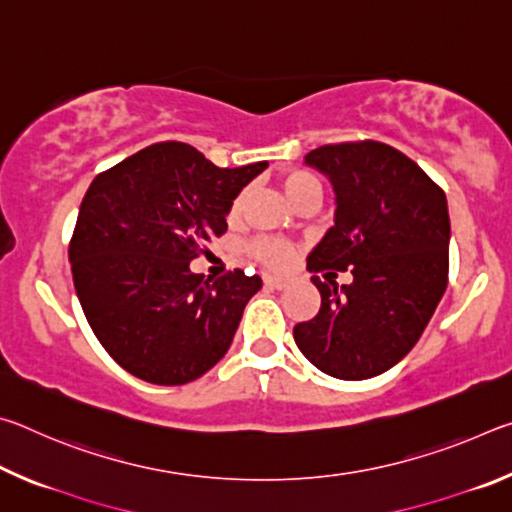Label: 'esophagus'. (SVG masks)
Segmentation results:
<instances>
[{"label":"esophagus","mask_w":512,"mask_h":512,"mask_svg":"<svg viewBox=\"0 0 512 512\" xmlns=\"http://www.w3.org/2000/svg\"><path fill=\"white\" fill-rule=\"evenodd\" d=\"M264 284L268 289H277V291H282L284 287H287V280H284V277H273V275H266L264 277Z\"/></svg>","instance_id":"34e87169"}]
</instances>
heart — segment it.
Returning a JSON list of instances; mask_svg holds the SVG:
<instances>
[{"label":"heart","mask_w":512,"mask_h":512,"mask_svg":"<svg viewBox=\"0 0 512 512\" xmlns=\"http://www.w3.org/2000/svg\"><path fill=\"white\" fill-rule=\"evenodd\" d=\"M280 185H282L284 196L289 198L291 205L296 203L300 196H305L309 192H320V183L307 171L284 173ZM244 201H246V192H241L230 205V216H237L241 212ZM250 253H253V257L259 259L262 264H266L268 268H284L289 264L293 250L289 244H284V241H280V239L264 237V239H257L250 244Z\"/></svg>","instance_id":"1"}]
</instances>
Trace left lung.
Instances as JSON below:
<instances>
[{
    "label": "left lung",
    "mask_w": 512,
    "mask_h": 512,
    "mask_svg": "<svg viewBox=\"0 0 512 512\" xmlns=\"http://www.w3.org/2000/svg\"><path fill=\"white\" fill-rule=\"evenodd\" d=\"M305 164L327 176L336 196L334 225L307 268L350 271L352 282L339 289L311 277L320 309L293 327V339L325 375H381L418 343L447 289L445 192L404 153L372 140L320 146Z\"/></svg>",
    "instance_id": "obj_1"
}]
</instances>
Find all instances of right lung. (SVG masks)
<instances>
[{"instance_id":"1","label":"right lung","mask_w":512,"mask_h":512,"mask_svg":"<svg viewBox=\"0 0 512 512\" xmlns=\"http://www.w3.org/2000/svg\"><path fill=\"white\" fill-rule=\"evenodd\" d=\"M266 167L219 169L194 146L160 142L92 180L69 264L94 336L131 375L180 386L228 352L262 280L235 271L212 282L189 262L210 253L232 201Z\"/></svg>"}]
</instances>
